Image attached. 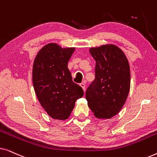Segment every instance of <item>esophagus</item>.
Masks as SVG:
<instances>
[{
    "mask_svg": "<svg viewBox=\"0 0 157 157\" xmlns=\"http://www.w3.org/2000/svg\"><path fill=\"white\" fill-rule=\"evenodd\" d=\"M80 86H81V88H82V89H83V91H85V84L83 83H80Z\"/></svg>",
    "mask_w": 157,
    "mask_h": 157,
    "instance_id": "1",
    "label": "esophagus"
}]
</instances>
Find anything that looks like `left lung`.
<instances>
[{
    "label": "left lung",
    "mask_w": 157,
    "mask_h": 157,
    "mask_svg": "<svg viewBox=\"0 0 157 157\" xmlns=\"http://www.w3.org/2000/svg\"><path fill=\"white\" fill-rule=\"evenodd\" d=\"M96 61L95 79L86 91L89 107L98 119H111L125 104L130 89V67L114 45L90 48Z\"/></svg>",
    "instance_id": "left-lung-1"
}]
</instances>
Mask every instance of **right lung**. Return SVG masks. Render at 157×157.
Returning <instances> with one entry per match:
<instances>
[{
  "label": "right lung",
  "instance_id": "add662e5",
  "mask_svg": "<svg viewBox=\"0 0 157 157\" xmlns=\"http://www.w3.org/2000/svg\"><path fill=\"white\" fill-rule=\"evenodd\" d=\"M75 48H62L48 44L39 51L34 60L33 83L43 108L51 118L66 120L75 102L83 96V90L72 80L68 62Z\"/></svg>",
  "mask_w": 157,
  "mask_h": 157
}]
</instances>
